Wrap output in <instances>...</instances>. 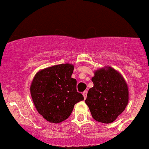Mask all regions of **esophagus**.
Here are the masks:
<instances>
[{"mask_svg": "<svg viewBox=\"0 0 149 149\" xmlns=\"http://www.w3.org/2000/svg\"><path fill=\"white\" fill-rule=\"evenodd\" d=\"M87 93H88V92H87L86 91H84L83 93H82V95H83V97H84V98H86V97H87Z\"/></svg>", "mask_w": 149, "mask_h": 149, "instance_id": "34e87169", "label": "esophagus"}]
</instances>
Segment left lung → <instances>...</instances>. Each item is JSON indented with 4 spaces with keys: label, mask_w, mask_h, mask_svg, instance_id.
Listing matches in <instances>:
<instances>
[{
    "label": "left lung",
    "mask_w": 149,
    "mask_h": 149,
    "mask_svg": "<svg viewBox=\"0 0 149 149\" xmlns=\"http://www.w3.org/2000/svg\"><path fill=\"white\" fill-rule=\"evenodd\" d=\"M93 87L88 91L85 101L93 118L109 124L124 111L128 104L127 82L119 72L110 67L99 69L92 77Z\"/></svg>",
    "instance_id": "left-lung-1"
}]
</instances>
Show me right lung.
I'll use <instances>...</instances> for the list:
<instances>
[{"instance_id": "right-lung-1", "label": "right lung", "mask_w": 149, "mask_h": 149, "mask_svg": "<svg viewBox=\"0 0 149 149\" xmlns=\"http://www.w3.org/2000/svg\"><path fill=\"white\" fill-rule=\"evenodd\" d=\"M74 65L61 64L43 69L35 75L30 93L38 113L49 123H59L71 114L74 106L84 100L72 78Z\"/></svg>"}]
</instances>
